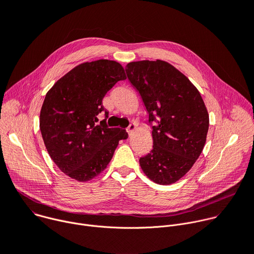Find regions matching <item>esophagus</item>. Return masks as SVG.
<instances>
[{"mask_svg":"<svg viewBox=\"0 0 254 254\" xmlns=\"http://www.w3.org/2000/svg\"><path fill=\"white\" fill-rule=\"evenodd\" d=\"M135 128H136V127H135V125L134 124H130L129 126H128V127L127 128V131L130 134L133 130H135Z\"/></svg>","mask_w":254,"mask_h":254,"instance_id":"1","label":"esophagus"}]
</instances>
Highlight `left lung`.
Wrapping results in <instances>:
<instances>
[{
  "label": "left lung",
  "mask_w": 254,
  "mask_h": 254,
  "mask_svg": "<svg viewBox=\"0 0 254 254\" xmlns=\"http://www.w3.org/2000/svg\"><path fill=\"white\" fill-rule=\"evenodd\" d=\"M152 126L153 150L139 159L143 173L155 183L170 185L193 167L201 155L209 115L194 84L163 60L135 61L126 66Z\"/></svg>",
  "instance_id": "1"
}]
</instances>
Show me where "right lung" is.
Returning <instances> with one entry per match:
<instances>
[{
    "mask_svg": "<svg viewBox=\"0 0 254 254\" xmlns=\"http://www.w3.org/2000/svg\"><path fill=\"white\" fill-rule=\"evenodd\" d=\"M127 79L117 61L84 62L62 76L46 93L40 112V130L47 152L68 177L86 182L110 164L126 129L108 127L97 116L106 92Z\"/></svg>",
    "mask_w": 254,
    "mask_h": 254,
    "instance_id": "add662e5",
    "label": "right lung"
}]
</instances>
